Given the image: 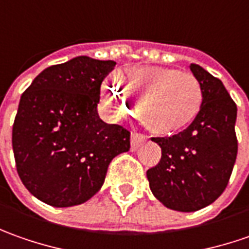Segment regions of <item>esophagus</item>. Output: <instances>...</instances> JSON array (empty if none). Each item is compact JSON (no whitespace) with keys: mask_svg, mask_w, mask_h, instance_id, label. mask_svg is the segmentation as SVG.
<instances>
[{"mask_svg":"<svg viewBox=\"0 0 249 249\" xmlns=\"http://www.w3.org/2000/svg\"><path fill=\"white\" fill-rule=\"evenodd\" d=\"M144 138H146V136H144V135H142V133L132 132V135H131V150L132 151L138 150L139 144H141L142 141H143Z\"/></svg>","mask_w":249,"mask_h":249,"instance_id":"esophagus-1","label":"esophagus"}]
</instances>
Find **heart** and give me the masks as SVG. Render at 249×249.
<instances>
[{
  "label": "heart",
  "instance_id": "heart-1",
  "mask_svg": "<svg viewBox=\"0 0 249 249\" xmlns=\"http://www.w3.org/2000/svg\"><path fill=\"white\" fill-rule=\"evenodd\" d=\"M103 102L114 114L131 113L141 100V114L156 133H175L194 121L202 105V89L193 74L159 66H136L103 87Z\"/></svg>",
  "mask_w": 249,
  "mask_h": 249
}]
</instances>
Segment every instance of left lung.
<instances>
[{"instance_id": "8db88e82", "label": "left lung", "mask_w": 249, "mask_h": 249, "mask_svg": "<svg viewBox=\"0 0 249 249\" xmlns=\"http://www.w3.org/2000/svg\"><path fill=\"white\" fill-rule=\"evenodd\" d=\"M202 89L194 121L169 138H153L161 160L146 175L151 193L167 208L194 212L225 192L237 157V106L223 82L201 66L190 65Z\"/></svg>"}]
</instances>
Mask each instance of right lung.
I'll list each match as a JSON object with an SVG mask.
<instances>
[{
  "label": "right lung",
  "mask_w": 249,
  "mask_h": 249,
  "mask_svg": "<svg viewBox=\"0 0 249 249\" xmlns=\"http://www.w3.org/2000/svg\"><path fill=\"white\" fill-rule=\"evenodd\" d=\"M114 66L77 56L45 69L23 92L13 154L20 180L39 201L57 208L88 201L111 160L129 150V131L98 114L100 85Z\"/></svg>",
  "instance_id": "obj_1"
}]
</instances>
